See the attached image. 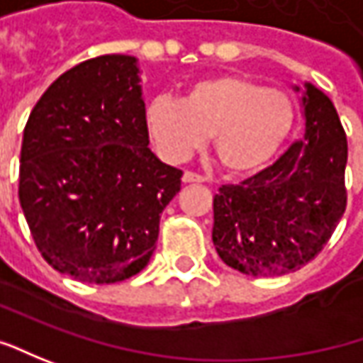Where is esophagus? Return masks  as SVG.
Wrapping results in <instances>:
<instances>
[{
    "label": "esophagus",
    "mask_w": 363,
    "mask_h": 363,
    "mask_svg": "<svg viewBox=\"0 0 363 363\" xmlns=\"http://www.w3.org/2000/svg\"><path fill=\"white\" fill-rule=\"evenodd\" d=\"M182 182H184V184H191V182H194V184H201V182H205V179H203L201 174H196V172L186 170V172L182 174Z\"/></svg>",
    "instance_id": "obj_1"
}]
</instances>
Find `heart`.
Masks as SVG:
<instances>
[{"mask_svg": "<svg viewBox=\"0 0 363 363\" xmlns=\"http://www.w3.org/2000/svg\"><path fill=\"white\" fill-rule=\"evenodd\" d=\"M146 130L170 162H181L213 136V150L233 174L271 164L295 122L291 96L243 74L193 82L181 100L157 96L144 112Z\"/></svg>", "mask_w": 363, "mask_h": 363, "instance_id": "b5f03b06", "label": "heart"}]
</instances>
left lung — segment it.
Returning a JSON list of instances; mask_svg holds the SVG:
<instances>
[{
	"label": "left lung",
	"instance_id": "obj_1",
	"mask_svg": "<svg viewBox=\"0 0 363 363\" xmlns=\"http://www.w3.org/2000/svg\"><path fill=\"white\" fill-rule=\"evenodd\" d=\"M303 138L269 169L223 184L213 201V245L229 267L253 277L301 269L323 249L345 211L347 140L335 106L306 82Z\"/></svg>",
	"mask_w": 363,
	"mask_h": 363
}]
</instances>
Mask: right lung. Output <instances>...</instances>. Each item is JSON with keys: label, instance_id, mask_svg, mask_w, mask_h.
<instances>
[{"label": "right lung", "instance_id": "obj_1", "mask_svg": "<svg viewBox=\"0 0 363 363\" xmlns=\"http://www.w3.org/2000/svg\"><path fill=\"white\" fill-rule=\"evenodd\" d=\"M140 68L100 56L64 72L23 128L19 205L52 267L84 283L140 273L182 172L148 148Z\"/></svg>", "mask_w": 363, "mask_h": 363}]
</instances>
